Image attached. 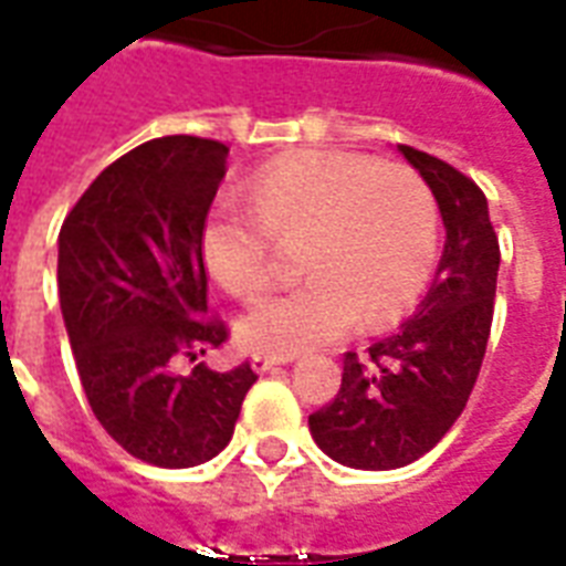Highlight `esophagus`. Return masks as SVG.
<instances>
[{
    "label": "esophagus",
    "mask_w": 566,
    "mask_h": 566,
    "mask_svg": "<svg viewBox=\"0 0 566 566\" xmlns=\"http://www.w3.org/2000/svg\"><path fill=\"white\" fill-rule=\"evenodd\" d=\"M294 357H270V354H254L251 357V366H254V371H272V368L284 366V363H291Z\"/></svg>",
    "instance_id": "esophagus-1"
}]
</instances>
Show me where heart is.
Listing matches in <instances>:
<instances>
[{
    "instance_id": "obj_1",
    "label": "heart",
    "mask_w": 566,
    "mask_h": 566,
    "mask_svg": "<svg viewBox=\"0 0 566 566\" xmlns=\"http://www.w3.org/2000/svg\"><path fill=\"white\" fill-rule=\"evenodd\" d=\"M249 212H219L200 230L209 275L237 300L275 279V249H300L305 282L254 305L240 342L294 357L347 329H380L413 305L438 254V203L405 165L354 153H300L249 182Z\"/></svg>"
}]
</instances>
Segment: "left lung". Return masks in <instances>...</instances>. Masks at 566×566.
Wrapping results in <instances>:
<instances>
[{
  "label": "left lung",
  "mask_w": 566,
  "mask_h": 566,
  "mask_svg": "<svg viewBox=\"0 0 566 566\" xmlns=\"http://www.w3.org/2000/svg\"><path fill=\"white\" fill-rule=\"evenodd\" d=\"M441 209L447 240L420 308L366 354H345L336 399L308 417L329 459L392 471L432 450L476 384L492 333L501 249L489 203L474 179L441 158L399 146Z\"/></svg>",
  "instance_id": "1"
}]
</instances>
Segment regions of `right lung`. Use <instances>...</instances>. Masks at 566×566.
<instances>
[{
	"mask_svg": "<svg viewBox=\"0 0 566 566\" xmlns=\"http://www.w3.org/2000/svg\"><path fill=\"white\" fill-rule=\"evenodd\" d=\"M228 153L191 134L146 140L104 167L60 230V303L83 392L104 432L158 468L219 455L258 380L249 363L174 368L228 342V324L207 315L200 254Z\"/></svg>",
	"mask_w": 566,
	"mask_h": 566,
	"instance_id": "1",
	"label": "right lung"
}]
</instances>
